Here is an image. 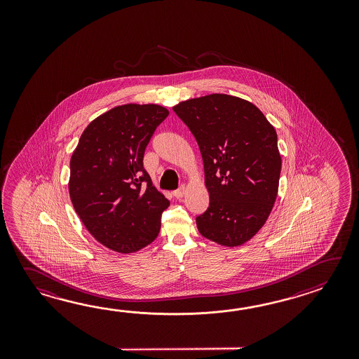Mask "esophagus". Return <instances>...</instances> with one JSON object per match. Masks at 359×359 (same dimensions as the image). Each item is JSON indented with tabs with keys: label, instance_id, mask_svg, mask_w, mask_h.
Segmentation results:
<instances>
[{
	"label": "esophagus",
	"instance_id": "esophagus-1",
	"mask_svg": "<svg viewBox=\"0 0 359 359\" xmlns=\"http://www.w3.org/2000/svg\"><path fill=\"white\" fill-rule=\"evenodd\" d=\"M184 192H186V187H184V186H181L178 190L173 191V196L176 198H183Z\"/></svg>",
	"mask_w": 359,
	"mask_h": 359
}]
</instances>
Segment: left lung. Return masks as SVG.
Instances as JSON below:
<instances>
[{
    "label": "left lung",
    "mask_w": 359,
    "mask_h": 359,
    "mask_svg": "<svg viewBox=\"0 0 359 359\" xmlns=\"http://www.w3.org/2000/svg\"><path fill=\"white\" fill-rule=\"evenodd\" d=\"M173 110L196 138L209 206L196 217L203 236L223 246L250 240L267 221L278 191L277 133L258 107L224 93L180 102Z\"/></svg>",
    "instance_id": "1"
}]
</instances>
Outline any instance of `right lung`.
Returning <instances> with one entry per match:
<instances>
[{
	"instance_id": "add662e5",
	"label": "right lung",
	"mask_w": 359,
	"mask_h": 359,
	"mask_svg": "<svg viewBox=\"0 0 359 359\" xmlns=\"http://www.w3.org/2000/svg\"><path fill=\"white\" fill-rule=\"evenodd\" d=\"M168 114L155 104L114 107L87 126L72 155L73 206L92 236L114 252H137L159 235L169 201L144 169V154Z\"/></svg>"
}]
</instances>
